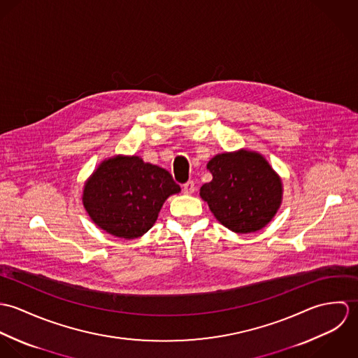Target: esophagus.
<instances>
[{
	"label": "esophagus",
	"mask_w": 358,
	"mask_h": 358,
	"mask_svg": "<svg viewBox=\"0 0 358 358\" xmlns=\"http://www.w3.org/2000/svg\"><path fill=\"white\" fill-rule=\"evenodd\" d=\"M183 192H185V194H193V193L196 192V185H194V182H193V180L186 182V183L183 185Z\"/></svg>",
	"instance_id": "34e87169"
}]
</instances>
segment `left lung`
Listing matches in <instances>:
<instances>
[{
  "mask_svg": "<svg viewBox=\"0 0 358 358\" xmlns=\"http://www.w3.org/2000/svg\"><path fill=\"white\" fill-rule=\"evenodd\" d=\"M212 180L200 189L215 217L236 233L264 227L281 204V180L254 152L215 155L206 165Z\"/></svg>",
  "mask_w": 358,
  "mask_h": 358,
  "instance_id": "8db88e82",
  "label": "left lung"
}]
</instances>
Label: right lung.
I'll list each match as a JSON object with an SVG mask.
<instances>
[{"label": "right lung", "instance_id": "obj_1", "mask_svg": "<svg viewBox=\"0 0 358 358\" xmlns=\"http://www.w3.org/2000/svg\"><path fill=\"white\" fill-rule=\"evenodd\" d=\"M179 192L164 168L118 155L102 162L85 183L83 203L101 229L131 240L149 231L164 201Z\"/></svg>", "mask_w": 358, "mask_h": 358}]
</instances>
